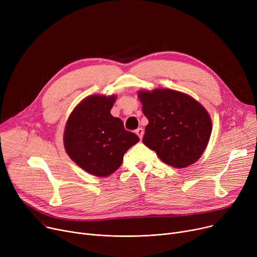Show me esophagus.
<instances>
[{
    "label": "esophagus",
    "instance_id": "obj_1",
    "mask_svg": "<svg viewBox=\"0 0 257 257\" xmlns=\"http://www.w3.org/2000/svg\"><path fill=\"white\" fill-rule=\"evenodd\" d=\"M136 133L138 134L139 138L142 140L143 137H144V129H143V128H138V129L136 130Z\"/></svg>",
    "mask_w": 257,
    "mask_h": 257
}]
</instances>
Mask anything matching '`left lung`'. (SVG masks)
I'll return each instance as SVG.
<instances>
[{
	"mask_svg": "<svg viewBox=\"0 0 257 257\" xmlns=\"http://www.w3.org/2000/svg\"><path fill=\"white\" fill-rule=\"evenodd\" d=\"M139 97L149 120L143 143L169 166L180 169L193 165L204 152L211 133L205 108L172 89L144 90Z\"/></svg>",
	"mask_w": 257,
	"mask_h": 257,
	"instance_id": "8db88e82",
	"label": "left lung"
}]
</instances>
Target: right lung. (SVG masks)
<instances>
[{
	"label": "right lung",
	"instance_id": "add662e5",
	"mask_svg": "<svg viewBox=\"0 0 257 257\" xmlns=\"http://www.w3.org/2000/svg\"><path fill=\"white\" fill-rule=\"evenodd\" d=\"M114 96H90L72 112L64 130L66 153L87 173L108 176L123 163L124 154L140 139L124 128L110 109Z\"/></svg>",
	"mask_w": 257,
	"mask_h": 257
}]
</instances>
